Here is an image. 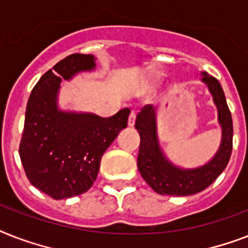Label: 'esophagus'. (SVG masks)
<instances>
[{
	"label": "esophagus",
	"instance_id": "1",
	"mask_svg": "<svg viewBox=\"0 0 248 248\" xmlns=\"http://www.w3.org/2000/svg\"><path fill=\"white\" fill-rule=\"evenodd\" d=\"M128 126H130V127H132V126H134V124H135V112H134V110H131V112H130V114H128Z\"/></svg>",
	"mask_w": 248,
	"mask_h": 248
}]
</instances>
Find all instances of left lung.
I'll use <instances>...</instances> for the list:
<instances>
[{
  "instance_id": "1",
  "label": "left lung",
  "mask_w": 248,
  "mask_h": 248,
  "mask_svg": "<svg viewBox=\"0 0 248 248\" xmlns=\"http://www.w3.org/2000/svg\"><path fill=\"white\" fill-rule=\"evenodd\" d=\"M202 82L207 85L217 108L223 138L217 153L206 165L197 169H180L172 165L159 148L155 124V109L145 105L136 116L135 128L140 135L138 169L155 192L162 196H192L211 185L227 167L233 148V121L219 81L202 72Z\"/></svg>"
}]
</instances>
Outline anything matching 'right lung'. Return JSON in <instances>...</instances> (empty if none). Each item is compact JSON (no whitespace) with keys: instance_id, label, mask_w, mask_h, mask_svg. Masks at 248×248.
Returning a JSON list of instances; mask_svg holds the SVG:
<instances>
[{"instance_id":"obj_1","label":"right lung","mask_w":248,"mask_h":248,"mask_svg":"<svg viewBox=\"0 0 248 248\" xmlns=\"http://www.w3.org/2000/svg\"><path fill=\"white\" fill-rule=\"evenodd\" d=\"M95 60L85 54L60 60L41 77L28 99L19 155L31 184L54 200L87 192L104 152L127 126L128 108L108 118L58 108L62 79L93 71Z\"/></svg>"}]
</instances>
